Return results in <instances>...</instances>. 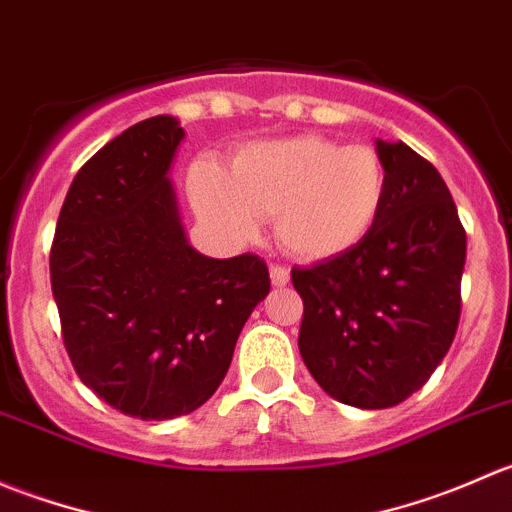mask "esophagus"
<instances>
[{
	"label": "esophagus",
	"instance_id": "obj_1",
	"mask_svg": "<svg viewBox=\"0 0 512 512\" xmlns=\"http://www.w3.org/2000/svg\"><path fill=\"white\" fill-rule=\"evenodd\" d=\"M270 280H272V285H275V287H285L289 282V270H287V267H282V265H272L270 267Z\"/></svg>",
	"mask_w": 512,
	"mask_h": 512
}]
</instances>
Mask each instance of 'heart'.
Masks as SVG:
<instances>
[{
  "instance_id": "heart-1",
  "label": "heart",
  "mask_w": 512,
  "mask_h": 512,
  "mask_svg": "<svg viewBox=\"0 0 512 512\" xmlns=\"http://www.w3.org/2000/svg\"><path fill=\"white\" fill-rule=\"evenodd\" d=\"M198 213L235 240H252L262 218L297 260H329L359 245L376 225L386 170L369 146L292 136L242 146L227 175L200 163L190 175Z\"/></svg>"
}]
</instances>
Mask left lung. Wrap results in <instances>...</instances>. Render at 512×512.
I'll return each mask as SVG.
<instances>
[{"label":"left lung","instance_id":"8db88e82","mask_svg":"<svg viewBox=\"0 0 512 512\" xmlns=\"http://www.w3.org/2000/svg\"><path fill=\"white\" fill-rule=\"evenodd\" d=\"M386 195L349 252L294 267L299 354L332 399L389 409L421 389L461 319L466 230L441 173L406 143L376 138Z\"/></svg>","mask_w":512,"mask_h":512}]
</instances>
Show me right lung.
I'll use <instances>...</instances> for the list:
<instances>
[{
	"label": "right lung",
	"instance_id": "add662e5",
	"mask_svg": "<svg viewBox=\"0 0 512 512\" xmlns=\"http://www.w3.org/2000/svg\"><path fill=\"white\" fill-rule=\"evenodd\" d=\"M173 116L136 123L76 173L51 247V292L76 374L143 421L200 409L223 384L237 337L270 292L255 255L215 260L185 235Z\"/></svg>",
	"mask_w": 512,
	"mask_h": 512
}]
</instances>
